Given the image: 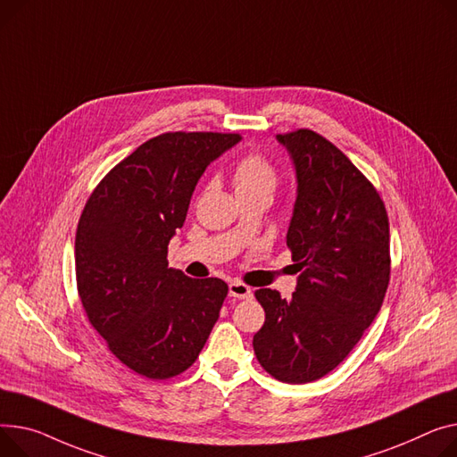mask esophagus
<instances>
[{"instance_id": "1", "label": "esophagus", "mask_w": 457, "mask_h": 457, "mask_svg": "<svg viewBox=\"0 0 457 457\" xmlns=\"http://www.w3.org/2000/svg\"><path fill=\"white\" fill-rule=\"evenodd\" d=\"M229 295L231 297H237V299H248L252 297V288L246 287L245 283H238V281H233L229 283Z\"/></svg>"}]
</instances>
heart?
I'll list each match as a JSON object with an SVG mask.
<instances>
[{"label": "heart", "instance_id": "obj_1", "mask_svg": "<svg viewBox=\"0 0 457 457\" xmlns=\"http://www.w3.org/2000/svg\"><path fill=\"white\" fill-rule=\"evenodd\" d=\"M278 170L264 156L246 154L233 170V184L237 195L240 193H266L273 195L278 187Z\"/></svg>", "mask_w": 457, "mask_h": 457}]
</instances>
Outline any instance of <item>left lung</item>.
<instances>
[{"instance_id":"left-lung-1","label":"left lung","mask_w":457,"mask_h":457,"mask_svg":"<svg viewBox=\"0 0 457 457\" xmlns=\"http://www.w3.org/2000/svg\"><path fill=\"white\" fill-rule=\"evenodd\" d=\"M278 141L295 169L287 245L301 273L290 299L255 292L266 320L253 351L273 378L307 384L337 368L377 318L389 283V222L377 189L323 136L301 129Z\"/></svg>"}]
</instances>
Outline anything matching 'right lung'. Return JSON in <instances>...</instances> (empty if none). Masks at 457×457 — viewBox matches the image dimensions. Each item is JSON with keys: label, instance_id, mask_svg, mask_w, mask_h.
I'll return each mask as SVG.
<instances>
[{"label": "right lung", "instance_id": "right-lung-1", "mask_svg": "<svg viewBox=\"0 0 457 457\" xmlns=\"http://www.w3.org/2000/svg\"><path fill=\"white\" fill-rule=\"evenodd\" d=\"M240 139L219 132L152 137L104 176L80 215L82 307L110 351L146 378L191 368L219 320L228 285L169 268L167 246L207 165Z\"/></svg>", "mask_w": 457, "mask_h": 457}]
</instances>
